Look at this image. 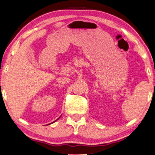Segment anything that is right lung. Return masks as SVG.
<instances>
[{
    "mask_svg": "<svg viewBox=\"0 0 155 155\" xmlns=\"http://www.w3.org/2000/svg\"><path fill=\"white\" fill-rule=\"evenodd\" d=\"M59 118H60V117H59ZM59 118H58V119H57V120H54V122H53V123H54V122H55V121H57V120H58Z\"/></svg>",
    "mask_w": 155,
    "mask_h": 155,
    "instance_id": "add662e5",
    "label": "right lung"
}]
</instances>
